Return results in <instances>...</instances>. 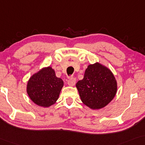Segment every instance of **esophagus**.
Segmentation results:
<instances>
[{
	"mask_svg": "<svg viewBox=\"0 0 145 145\" xmlns=\"http://www.w3.org/2000/svg\"><path fill=\"white\" fill-rule=\"evenodd\" d=\"M76 83V79L74 78V77H72L68 81V84L70 86H73Z\"/></svg>",
	"mask_w": 145,
	"mask_h": 145,
	"instance_id": "obj_1",
	"label": "esophagus"
}]
</instances>
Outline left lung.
<instances>
[{
	"mask_svg": "<svg viewBox=\"0 0 145 145\" xmlns=\"http://www.w3.org/2000/svg\"><path fill=\"white\" fill-rule=\"evenodd\" d=\"M81 101L91 109L106 106L115 97L117 83L112 73L99 63L87 67L82 80L76 83Z\"/></svg>",
	"mask_w": 145,
	"mask_h": 145,
	"instance_id": "left-lung-1",
	"label": "left lung"
}]
</instances>
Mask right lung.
Here are the masks:
<instances>
[{
    "mask_svg": "<svg viewBox=\"0 0 145 145\" xmlns=\"http://www.w3.org/2000/svg\"><path fill=\"white\" fill-rule=\"evenodd\" d=\"M64 82L55 75L51 67L43 68L34 74L27 83V92L36 105L48 107L56 103Z\"/></svg>",
    "mask_w": 145,
    "mask_h": 145,
    "instance_id": "right-lung-1",
    "label": "right lung"
}]
</instances>
